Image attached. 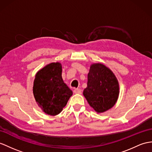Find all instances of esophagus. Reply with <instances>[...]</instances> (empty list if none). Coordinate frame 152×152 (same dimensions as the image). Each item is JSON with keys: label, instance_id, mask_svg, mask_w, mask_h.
Listing matches in <instances>:
<instances>
[{"label": "esophagus", "instance_id": "obj_1", "mask_svg": "<svg viewBox=\"0 0 152 152\" xmlns=\"http://www.w3.org/2000/svg\"><path fill=\"white\" fill-rule=\"evenodd\" d=\"M73 92L76 94H81V93H82V90L79 88H75V90H73Z\"/></svg>", "mask_w": 152, "mask_h": 152}]
</instances>
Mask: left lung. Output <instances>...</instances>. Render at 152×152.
I'll list each match as a JSON object with an SVG mask.
<instances>
[{
    "instance_id": "1",
    "label": "left lung",
    "mask_w": 152,
    "mask_h": 152,
    "mask_svg": "<svg viewBox=\"0 0 152 152\" xmlns=\"http://www.w3.org/2000/svg\"><path fill=\"white\" fill-rule=\"evenodd\" d=\"M83 95L96 112L101 113L115 104L119 95V84L113 72L101 63L91 64L87 87Z\"/></svg>"
}]
</instances>
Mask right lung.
I'll use <instances>...</instances> for the list:
<instances>
[{"mask_svg": "<svg viewBox=\"0 0 152 152\" xmlns=\"http://www.w3.org/2000/svg\"><path fill=\"white\" fill-rule=\"evenodd\" d=\"M62 65L51 62L36 73L33 93L42 112L50 115L60 113L67 104L73 91L62 78Z\"/></svg>", "mask_w": 152, "mask_h": 152, "instance_id": "obj_1", "label": "right lung"}]
</instances>
